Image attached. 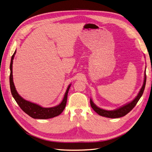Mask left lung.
Segmentation results:
<instances>
[{
    "mask_svg": "<svg viewBox=\"0 0 152 152\" xmlns=\"http://www.w3.org/2000/svg\"><path fill=\"white\" fill-rule=\"evenodd\" d=\"M146 72H145L143 85H142L140 91L139 92L138 94H137V96L135 98V99L134 100H132L131 102L122 106V107L119 108L117 110H112V111L105 110H103V109H102V108L98 107L97 106L95 105V104L93 103V101H92V99H91L90 103H91V106L92 108H93L98 115H99L105 117L115 118H119V117H122L125 116L126 115H127L129 112H131V110L133 109V108L135 107L137 103L138 102V101L140 100V98L141 97V96L142 95V93H143L144 90H145V85H146Z\"/></svg>",
    "mask_w": 152,
    "mask_h": 152,
    "instance_id": "left-lung-1",
    "label": "left lung"
}]
</instances>
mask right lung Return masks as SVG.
<instances>
[{
	"label": "right lung",
	"instance_id": "add662e5",
	"mask_svg": "<svg viewBox=\"0 0 152 152\" xmlns=\"http://www.w3.org/2000/svg\"><path fill=\"white\" fill-rule=\"evenodd\" d=\"M16 53V50L15 53L11 57V64H10V88L11 94L13 96L14 99H15L18 104L20 106V107L21 110L25 112L27 115L34 118H38V119H48L53 118L56 117L59 115H60L65 109L66 104L67 101V96L69 89L70 87V85H69L65 93V96H64L63 99L61 103L56 107H51V108H43L40 106L35 104L34 103H31L28 101H26L22 98L21 96L18 94L16 88L14 85L13 79H12V60L14 59V56Z\"/></svg>",
	"mask_w": 152,
	"mask_h": 152
}]
</instances>
